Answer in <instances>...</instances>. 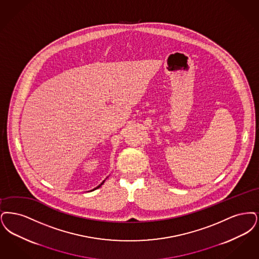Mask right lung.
I'll return each mask as SVG.
<instances>
[{
  "label": "right lung",
  "mask_w": 259,
  "mask_h": 259,
  "mask_svg": "<svg viewBox=\"0 0 259 259\" xmlns=\"http://www.w3.org/2000/svg\"><path fill=\"white\" fill-rule=\"evenodd\" d=\"M103 183H104V181H103V182H102V183H101V185H99V186H98V187H97V188H96V189H99V188H100V187H101V185H102V184H103ZM96 189H94V190H96ZM94 190H93V191H94Z\"/></svg>",
  "instance_id": "add662e5"
}]
</instances>
